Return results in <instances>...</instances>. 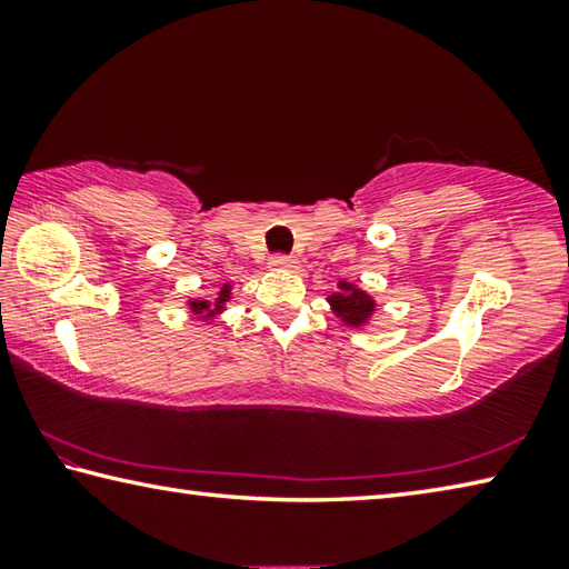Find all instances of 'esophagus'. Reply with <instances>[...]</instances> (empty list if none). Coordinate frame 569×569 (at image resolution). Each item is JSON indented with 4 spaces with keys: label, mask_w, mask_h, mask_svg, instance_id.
<instances>
[{
    "label": "esophagus",
    "mask_w": 569,
    "mask_h": 569,
    "mask_svg": "<svg viewBox=\"0 0 569 569\" xmlns=\"http://www.w3.org/2000/svg\"><path fill=\"white\" fill-rule=\"evenodd\" d=\"M271 268H276V271H298V261L293 256H273Z\"/></svg>",
    "instance_id": "1"
}]
</instances>
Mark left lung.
I'll list each match as a JSON object with an SVG mask.
<instances>
[{
    "label": "left lung",
    "mask_w": 569,
    "mask_h": 569,
    "mask_svg": "<svg viewBox=\"0 0 569 569\" xmlns=\"http://www.w3.org/2000/svg\"><path fill=\"white\" fill-rule=\"evenodd\" d=\"M336 286H339V291L326 298L333 316L341 319V323L349 326V329H363V326L373 319V313L379 311L377 298L366 293L361 286L343 281V278Z\"/></svg>",
    "instance_id": "left-lung-1"
}]
</instances>
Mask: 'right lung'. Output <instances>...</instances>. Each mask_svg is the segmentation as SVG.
<instances>
[{
	"label": "right lung",
	"mask_w": 569,
	"mask_h": 569,
	"mask_svg": "<svg viewBox=\"0 0 569 569\" xmlns=\"http://www.w3.org/2000/svg\"><path fill=\"white\" fill-rule=\"evenodd\" d=\"M230 298H233V283L223 281V283H220V288H218L216 298H188L186 306H188V311L192 316H198V321L210 323V321H216L218 316L226 311L228 303H230Z\"/></svg>",
	"instance_id": "1"
}]
</instances>
